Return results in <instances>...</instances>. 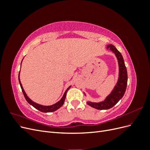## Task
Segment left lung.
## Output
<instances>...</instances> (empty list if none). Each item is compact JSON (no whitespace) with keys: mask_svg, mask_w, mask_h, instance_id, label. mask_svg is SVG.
Wrapping results in <instances>:
<instances>
[{"mask_svg":"<svg viewBox=\"0 0 150 150\" xmlns=\"http://www.w3.org/2000/svg\"><path fill=\"white\" fill-rule=\"evenodd\" d=\"M107 49H110V51L115 54L117 62H118L119 77L114 89L103 101L99 103L91 101L87 102L88 104L90 106L100 110H108L117 104V103L124 96L127 86V82H128V74H127L126 67L121 54L112 44H108L107 46Z\"/></svg>","mask_w":150,"mask_h":150,"instance_id":"8db88e82","label":"left lung"}]
</instances>
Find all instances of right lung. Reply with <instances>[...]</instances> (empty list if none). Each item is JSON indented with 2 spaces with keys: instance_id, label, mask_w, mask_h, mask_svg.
Returning a JSON list of instances; mask_svg holds the SVG:
<instances>
[{
  "instance_id": "add662e5",
  "label": "right lung",
  "mask_w": 150,
  "mask_h": 150,
  "mask_svg": "<svg viewBox=\"0 0 150 150\" xmlns=\"http://www.w3.org/2000/svg\"><path fill=\"white\" fill-rule=\"evenodd\" d=\"M23 60V59H22ZM22 64V62H21ZM19 75H20V72L19 73V84H20V86H21V88L22 89V93H23L24 94V96L26 99V101H28L30 105L33 106L34 108H35V109H37V110H38L39 111H41V112H53V111H56L57 110H58L59 108H60L62 105L63 104H64V101H65V99H66V93L67 92V91L69 90V89L71 87V86H70L69 88H68L66 91H65L64 95H63L62 98L60 99V101H59L58 102H57L56 103L52 104V105H51V106H43V105H41V104H38L36 103L34 101H33L31 100V99L28 96V95L26 94L25 92L24 91V90L23 89V87H22V85L21 83V81H20V78H19Z\"/></svg>"
}]
</instances>
